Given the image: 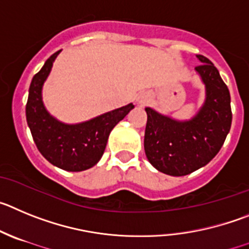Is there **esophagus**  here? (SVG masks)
Returning <instances> with one entry per match:
<instances>
[{"mask_svg":"<svg viewBox=\"0 0 249 249\" xmlns=\"http://www.w3.org/2000/svg\"><path fill=\"white\" fill-rule=\"evenodd\" d=\"M147 100H149V94L147 93H140L138 95V98H136V102L140 105H144Z\"/></svg>","mask_w":249,"mask_h":249,"instance_id":"esophagus-1","label":"esophagus"}]
</instances>
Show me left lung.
<instances>
[{
	"label": "left lung",
	"mask_w": 249,
	"mask_h": 249,
	"mask_svg": "<svg viewBox=\"0 0 249 249\" xmlns=\"http://www.w3.org/2000/svg\"><path fill=\"white\" fill-rule=\"evenodd\" d=\"M201 62L195 71L206 87V100L191 120L180 122L145 108V154L159 171L170 176H185L207 165L222 147L232 123L231 95L211 60Z\"/></svg>",
	"instance_id": "1"
}]
</instances>
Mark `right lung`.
<instances>
[{"label": "right lung", "mask_w": 249, "mask_h": 249, "mask_svg": "<svg viewBox=\"0 0 249 249\" xmlns=\"http://www.w3.org/2000/svg\"><path fill=\"white\" fill-rule=\"evenodd\" d=\"M59 53L51 55L31 82L26 104L27 124L37 149L52 165L66 171H84L102 159L109 134L134 105L130 103L79 124H64L53 118L42 102V87Z\"/></svg>", "instance_id": "add662e5"}]
</instances>
